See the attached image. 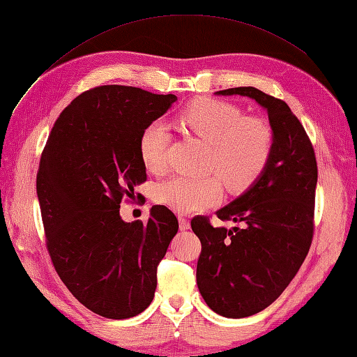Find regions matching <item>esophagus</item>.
<instances>
[{"label": "esophagus", "instance_id": "obj_1", "mask_svg": "<svg viewBox=\"0 0 357 357\" xmlns=\"http://www.w3.org/2000/svg\"><path fill=\"white\" fill-rule=\"evenodd\" d=\"M179 229L181 230H188L190 229V221L187 218H179Z\"/></svg>", "mask_w": 357, "mask_h": 357}]
</instances>
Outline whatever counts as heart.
Returning a JSON list of instances; mask_svg holds the SVG:
<instances>
[{
  "label": "heart",
  "instance_id": "obj_1",
  "mask_svg": "<svg viewBox=\"0 0 357 357\" xmlns=\"http://www.w3.org/2000/svg\"><path fill=\"white\" fill-rule=\"evenodd\" d=\"M181 123L208 144L207 170L218 173L233 192L253 185L268 167L275 149V132L261 116L244 115L231 102L201 98L181 112ZM170 144L169 128L153 121L139 138V156L151 173L165 169ZM221 181L216 174L206 178L174 176L155 187V201L176 213H192L213 206L221 198Z\"/></svg>",
  "mask_w": 357,
  "mask_h": 357
}]
</instances>
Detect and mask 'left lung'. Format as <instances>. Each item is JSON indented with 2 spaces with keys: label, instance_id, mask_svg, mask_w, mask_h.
I'll list each match as a JSON object with an SVG mask.
<instances>
[{
  "label": "left lung",
  "instance_id": "8db88e82",
  "mask_svg": "<svg viewBox=\"0 0 357 357\" xmlns=\"http://www.w3.org/2000/svg\"><path fill=\"white\" fill-rule=\"evenodd\" d=\"M248 96L268 113L275 149L262 176L229 206L218 210L231 230L195 216L192 230L201 241L196 282L207 305L225 317L262 312L301 268L314 231L317 164L304 126L287 102L255 87L219 90Z\"/></svg>",
  "mask_w": 357,
  "mask_h": 357
}]
</instances>
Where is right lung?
<instances>
[{
    "label": "right lung",
    "mask_w": 357,
    "mask_h": 357,
    "mask_svg": "<svg viewBox=\"0 0 357 357\" xmlns=\"http://www.w3.org/2000/svg\"><path fill=\"white\" fill-rule=\"evenodd\" d=\"M174 101L138 87L90 89L61 112L41 153L36 193L53 267L82 305L109 319L150 305L179 229L164 206L151 207L146 224L119 216V204L147 181L141 133Z\"/></svg>",
    "instance_id": "right-lung-1"
}]
</instances>
